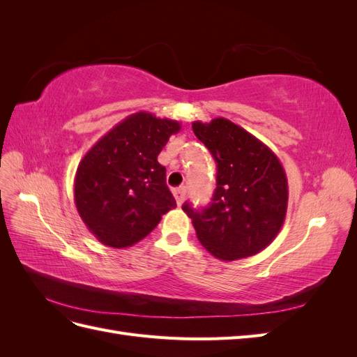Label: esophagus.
Wrapping results in <instances>:
<instances>
[{
    "mask_svg": "<svg viewBox=\"0 0 357 357\" xmlns=\"http://www.w3.org/2000/svg\"><path fill=\"white\" fill-rule=\"evenodd\" d=\"M172 193H174V198L177 201V205H181L183 202H185V198H186V189L185 188L180 186V188L172 190Z\"/></svg>",
    "mask_w": 357,
    "mask_h": 357,
    "instance_id": "obj_1",
    "label": "esophagus"
}]
</instances>
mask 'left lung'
I'll list each match as a JSON object with an SVG mask.
<instances>
[{"mask_svg": "<svg viewBox=\"0 0 357 357\" xmlns=\"http://www.w3.org/2000/svg\"><path fill=\"white\" fill-rule=\"evenodd\" d=\"M192 129L218 164L208 207L183 205L199 243L226 262L262 252L286 219L289 186L282 162L261 139L225 117L197 121Z\"/></svg>", "mask_w": 357, "mask_h": 357, "instance_id": "obj_1", "label": "left lung"}]
</instances>
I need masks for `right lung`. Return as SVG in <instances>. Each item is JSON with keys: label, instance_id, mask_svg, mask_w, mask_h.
I'll return each instance as SVG.
<instances>
[{"label": "right lung", "instance_id": "1", "mask_svg": "<svg viewBox=\"0 0 357 357\" xmlns=\"http://www.w3.org/2000/svg\"><path fill=\"white\" fill-rule=\"evenodd\" d=\"M180 129L177 121L138 112L113 126L83 156L74 177V202L100 243L131 247L176 207L158 155Z\"/></svg>", "mask_w": 357, "mask_h": 357}]
</instances>
